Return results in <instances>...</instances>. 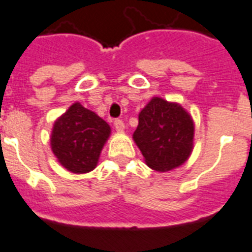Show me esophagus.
<instances>
[{"label":"esophagus","instance_id":"34e87169","mask_svg":"<svg viewBox=\"0 0 252 252\" xmlns=\"http://www.w3.org/2000/svg\"><path fill=\"white\" fill-rule=\"evenodd\" d=\"M114 126L118 131H123L124 129H126V126H124V123L121 121V119H115Z\"/></svg>","mask_w":252,"mask_h":252}]
</instances>
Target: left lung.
Returning <instances> with one entry per match:
<instances>
[{
	"label": "left lung",
	"instance_id": "left-lung-1",
	"mask_svg": "<svg viewBox=\"0 0 252 252\" xmlns=\"http://www.w3.org/2000/svg\"><path fill=\"white\" fill-rule=\"evenodd\" d=\"M138 119L133 139L149 168L171 171L191 156L194 124L180 104L154 96L143 108Z\"/></svg>",
	"mask_w": 252,
	"mask_h": 252
}]
</instances>
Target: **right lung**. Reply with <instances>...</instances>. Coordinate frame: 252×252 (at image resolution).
Instances as JSON below:
<instances>
[{
    "label": "right lung",
    "instance_id": "1",
    "mask_svg": "<svg viewBox=\"0 0 252 252\" xmlns=\"http://www.w3.org/2000/svg\"><path fill=\"white\" fill-rule=\"evenodd\" d=\"M109 135V124L80 103H74L54 123L50 144L67 171L88 173L98 164Z\"/></svg>",
    "mask_w": 252,
    "mask_h": 252
}]
</instances>
